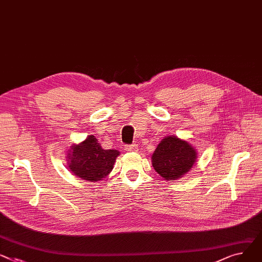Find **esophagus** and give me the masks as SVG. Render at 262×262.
I'll return each instance as SVG.
<instances>
[{
    "label": "esophagus",
    "mask_w": 262,
    "mask_h": 262,
    "mask_svg": "<svg viewBox=\"0 0 262 262\" xmlns=\"http://www.w3.org/2000/svg\"><path fill=\"white\" fill-rule=\"evenodd\" d=\"M125 150H126V151H137V150H138V145H137V144L125 145Z\"/></svg>",
    "instance_id": "esophagus-1"
}]
</instances>
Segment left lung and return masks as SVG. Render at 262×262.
<instances>
[{
  "label": "left lung",
  "mask_w": 262,
  "mask_h": 262,
  "mask_svg": "<svg viewBox=\"0 0 262 262\" xmlns=\"http://www.w3.org/2000/svg\"><path fill=\"white\" fill-rule=\"evenodd\" d=\"M196 149L175 136L164 138L152 154L155 170L165 180H176L191 168L196 161Z\"/></svg>",
  "instance_id": "8db88e82"
}]
</instances>
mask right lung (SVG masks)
I'll use <instances>...</instances> for the list:
<instances>
[{
    "instance_id": "right-lung-1",
    "label": "right lung",
    "mask_w": 262,
    "mask_h": 262,
    "mask_svg": "<svg viewBox=\"0 0 262 262\" xmlns=\"http://www.w3.org/2000/svg\"><path fill=\"white\" fill-rule=\"evenodd\" d=\"M69 167L77 177L87 181H99L112 171L119 151L103 149L95 136L87 137L79 145L72 146Z\"/></svg>"
}]
</instances>
